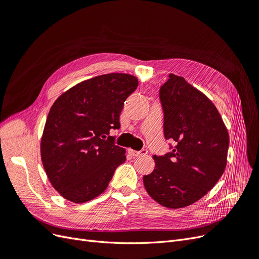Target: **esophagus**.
Segmentation results:
<instances>
[{
    "instance_id": "obj_1",
    "label": "esophagus",
    "mask_w": 259,
    "mask_h": 259,
    "mask_svg": "<svg viewBox=\"0 0 259 259\" xmlns=\"http://www.w3.org/2000/svg\"><path fill=\"white\" fill-rule=\"evenodd\" d=\"M147 152H148L147 149H143V150H140V151H135V150H133V149H128V153H130L131 155H133V156L145 155V154H147Z\"/></svg>"
}]
</instances>
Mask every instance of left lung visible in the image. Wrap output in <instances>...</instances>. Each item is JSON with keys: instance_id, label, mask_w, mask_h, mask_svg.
<instances>
[{"instance_id": "8db88e82", "label": "left lung", "mask_w": 259, "mask_h": 259, "mask_svg": "<svg viewBox=\"0 0 259 259\" xmlns=\"http://www.w3.org/2000/svg\"><path fill=\"white\" fill-rule=\"evenodd\" d=\"M159 95L164 137L176 146L153 156L155 167L144 185L159 204L182 208L204 197L222 177L229 135L214 104L183 76L170 73Z\"/></svg>"}]
</instances>
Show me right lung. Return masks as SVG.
Returning <instances> with one entry per match:
<instances>
[{"instance_id":"right-lung-1","label":"right lung","mask_w":259,"mask_h":259,"mask_svg":"<svg viewBox=\"0 0 259 259\" xmlns=\"http://www.w3.org/2000/svg\"><path fill=\"white\" fill-rule=\"evenodd\" d=\"M137 86V77L131 74L98 75L76 84L53 104L41 158L51 184L65 199H95L125 162V149L114 145L109 132L120 128L124 101Z\"/></svg>"}]
</instances>
